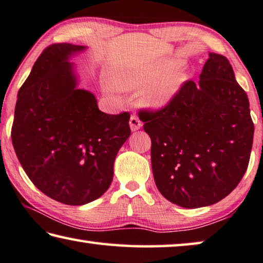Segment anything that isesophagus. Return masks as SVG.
Returning a JSON list of instances; mask_svg holds the SVG:
<instances>
[{"mask_svg": "<svg viewBox=\"0 0 263 263\" xmlns=\"http://www.w3.org/2000/svg\"><path fill=\"white\" fill-rule=\"evenodd\" d=\"M141 125H143V123L140 122V119L137 117L136 115H132L131 118H130V126H131V130L132 131H137L139 130V128L141 127Z\"/></svg>", "mask_w": 263, "mask_h": 263, "instance_id": "1", "label": "esophagus"}]
</instances>
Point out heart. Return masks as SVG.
Masks as SVG:
<instances>
[{
	"instance_id": "heart-1",
	"label": "heart",
	"mask_w": 263,
	"mask_h": 263,
	"mask_svg": "<svg viewBox=\"0 0 263 263\" xmlns=\"http://www.w3.org/2000/svg\"><path fill=\"white\" fill-rule=\"evenodd\" d=\"M180 65V61L171 60L152 68L127 70L119 76L118 85L124 90H139L146 86L143 92L144 104L159 109L170 104L185 81V74L176 70Z\"/></svg>"
}]
</instances>
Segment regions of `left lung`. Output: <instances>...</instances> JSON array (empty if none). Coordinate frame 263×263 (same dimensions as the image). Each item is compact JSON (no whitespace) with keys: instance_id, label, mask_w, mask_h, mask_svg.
Returning <instances> with one entry per match:
<instances>
[{"instance_id":"obj_1","label":"left lung","mask_w":263,"mask_h":263,"mask_svg":"<svg viewBox=\"0 0 263 263\" xmlns=\"http://www.w3.org/2000/svg\"><path fill=\"white\" fill-rule=\"evenodd\" d=\"M143 111L154 181L168 201L210 206L239 185L251 158L254 124L247 93L226 57L210 53L199 84L186 81L167 105Z\"/></svg>"}]
</instances>
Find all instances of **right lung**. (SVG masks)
<instances>
[{
	"label": "right lung",
	"mask_w": 263,
	"mask_h": 263,
	"mask_svg": "<svg viewBox=\"0 0 263 263\" xmlns=\"http://www.w3.org/2000/svg\"><path fill=\"white\" fill-rule=\"evenodd\" d=\"M83 45L43 50L21 86L11 140L24 172L58 202L78 206L98 199L114 178V162L131 135L130 114H104L95 96L76 89L69 58Z\"/></svg>",
	"instance_id": "obj_1"
}]
</instances>
